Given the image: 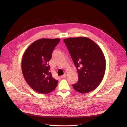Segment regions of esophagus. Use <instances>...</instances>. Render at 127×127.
<instances>
[{
    "label": "esophagus",
    "instance_id": "esophagus-1",
    "mask_svg": "<svg viewBox=\"0 0 127 127\" xmlns=\"http://www.w3.org/2000/svg\"><path fill=\"white\" fill-rule=\"evenodd\" d=\"M66 75H67L66 74H64V75H63V76H61V78H64V77H66Z\"/></svg>",
    "mask_w": 127,
    "mask_h": 127
}]
</instances>
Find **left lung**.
<instances>
[{
  "label": "left lung",
  "mask_w": 127,
  "mask_h": 127,
  "mask_svg": "<svg viewBox=\"0 0 127 127\" xmlns=\"http://www.w3.org/2000/svg\"><path fill=\"white\" fill-rule=\"evenodd\" d=\"M77 69L78 82L72 85L82 94L93 91L100 84L105 74L106 60L101 49L86 37L64 40Z\"/></svg>",
  "instance_id": "8db88e82"
}]
</instances>
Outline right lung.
<instances>
[{
    "instance_id": "1",
    "label": "right lung",
    "mask_w": 127,
    "mask_h": 127,
    "mask_svg": "<svg viewBox=\"0 0 127 127\" xmlns=\"http://www.w3.org/2000/svg\"><path fill=\"white\" fill-rule=\"evenodd\" d=\"M60 39H41L26 49L22 60V71L26 82L32 89L41 94L54 90L58 81L53 78L48 63Z\"/></svg>"
}]
</instances>
